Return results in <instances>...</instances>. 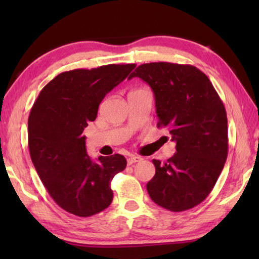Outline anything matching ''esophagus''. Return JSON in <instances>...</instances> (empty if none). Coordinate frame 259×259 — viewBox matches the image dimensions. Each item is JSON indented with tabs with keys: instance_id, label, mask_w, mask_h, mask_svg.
<instances>
[{
	"instance_id": "obj_1",
	"label": "esophagus",
	"mask_w": 259,
	"mask_h": 259,
	"mask_svg": "<svg viewBox=\"0 0 259 259\" xmlns=\"http://www.w3.org/2000/svg\"><path fill=\"white\" fill-rule=\"evenodd\" d=\"M139 161H142V157H140V156H135V155L130 156L128 159V164L131 165L134 163H137V162H139Z\"/></svg>"
}]
</instances>
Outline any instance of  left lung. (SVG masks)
<instances>
[{"instance_id":"left-lung-1","label":"left lung","mask_w":259,"mask_h":259,"mask_svg":"<svg viewBox=\"0 0 259 259\" xmlns=\"http://www.w3.org/2000/svg\"><path fill=\"white\" fill-rule=\"evenodd\" d=\"M142 78L154 94L159 126H166L176 153L147 183L151 199L170 211L191 209L207 198L224 168L229 137L224 104L208 76L192 65L143 64Z\"/></svg>"}]
</instances>
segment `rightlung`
<instances>
[{
  "label": "right lung",
  "mask_w": 259,
  "mask_h": 259,
  "mask_svg": "<svg viewBox=\"0 0 259 259\" xmlns=\"http://www.w3.org/2000/svg\"><path fill=\"white\" fill-rule=\"evenodd\" d=\"M135 64L106 65L60 73L41 90L28 117V147L48 193L60 208L78 217L106 209L111 182L126 166L123 155H88V123L97 117L105 96L125 80Z\"/></svg>",
  "instance_id": "1"
}]
</instances>
